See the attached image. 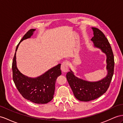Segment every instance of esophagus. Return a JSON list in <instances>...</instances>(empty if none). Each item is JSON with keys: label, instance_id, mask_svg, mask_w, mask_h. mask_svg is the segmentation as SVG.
<instances>
[{"label": "esophagus", "instance_id": "obj_1", "mask_svg": "<svg viewBox=\"0 0 123 123\" xmlns=\"http://www.w3.org/2000/svg\"><path fill=\"white\" fill-rule=\"evenodd\" d=\"M61 70L62 72L66 73L68 71V62H63L61 66Z\"/></svg>", "mask_w": 123, "mask_h": 123}]
</instances>
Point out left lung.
Segmentation results:
<instances>
[{
    "label": "left lung",
    "instance_id": "left-lung-1",
    "mask_svg": "<svg viewBox=\"0 0 123 123\" xmlns=\"http://www.w3.org/2000/svg\"><path fill=\"white\" fill-rule=\"evenodd\" d=\"M93 37L91 40L95 48L99 49L106 56V76L96 81L84 80L75 76L71 70L67 74V79L76 98L81 101L94 100L105 93L109 87L114 73V60L110 44L104 34L96 27H92Z\"/></svg>",
    "mask_w": 123,
    "mask_h": 123
}]
</instances>
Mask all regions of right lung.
<instances>
[{
	"mask_svg": "<svg viewBox=\"0 0 123 123\" xmlns=\"http://www.w3.org/2000/svg\"><path fill=\"white\" fill-rule=\"evenodd\" d=\"M35 31V29H31L28 31L17 46L12 66L13 80L18 91L25 99L35 103L45 104L53 98L56 80L61 75V64L35 78L22 74L17 66L16 52L18 46L23 40L31 38Z\"/></svg>",
	"mask_w": 123,
	"mask_h": 123,
	"instance_id": "obj_1",
	"label": "right lung"
}]
</instances>
